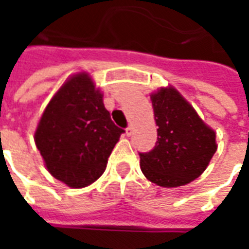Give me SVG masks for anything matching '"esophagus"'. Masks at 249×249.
Instances as JSON below:
<instances>
[{
  "label": "esophagus",
  "instance_id": "1",
  "mask_svg": "<svg viewBox=\"0 0 249 249\" xmlns=\"http://www.w3.org/2000/svg\"><path fill=\"white\" fill-rule=\"evenodd\" d=\"M133 133V125H128V128H126V135L130 136Z\"/></svg>",
  "mask_w": 249,
  "mask_h": 249
}]
</instances>
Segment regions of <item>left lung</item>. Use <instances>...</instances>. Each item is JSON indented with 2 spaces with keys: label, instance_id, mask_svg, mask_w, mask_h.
<instances>
[{
  "label": "left lung",
  "instance_id": "8db88e82",
  "mask_svg": "<svg viewBox=\"0 0 249 249\" xmlns=\"http://www.w3.org/2000/svg\"><path fill=\"white\" fill-rule=\"evenodd\" d=\"M157 141L140 155L141 171L160 187H180L197 178L217 149L216 133L173 88H161L151 96Z\"/></svg>",
  "mask_w": 249,
  "mask_h": 249
}]
</instances>
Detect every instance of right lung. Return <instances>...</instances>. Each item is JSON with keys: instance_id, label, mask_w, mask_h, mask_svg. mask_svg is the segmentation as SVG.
Returning a JSON list of instances; mask_svg holds the SVG:
<instances>
[{"instance_id": "add662e5", "label": "right lung", "mask_w": 249, "mask_h": 249, "mask_svg": "<svg viewBox=\"0 0 249 249\" xmlns=\"http://www.w3.org/2000/svg\"><path fill=\"white\" fill-rule=\"evenodd\" d=\"M124 132L112 121L92 78L80 73L48 104L35 141L53 178L68 187L82 188L103 175Z\"/></svg>"}]
</instances>
